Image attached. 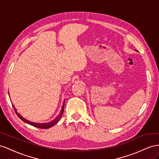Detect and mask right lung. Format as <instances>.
<instances>
[{
	"label": "right lung",
	"instance_id": "right-lung-1",
	"mask_svg": "<svg viewBox=\"0 0 159 159\" xmlns=\"http://www.w3.org/2000/svg\"><path fill=\"white\" fill-rule=\"evenodd\" d=\"M12 106H13V108H14V110L15 111L16 114L18 115V116H19L22 121H24L25 122H26V123L29 124V125H30L33 126H35V127L40 128V129H48V128H50V127H52V126H54V125H56V124L57 123V122L60 120L61 118L62 117V114H63V112H64L65 101H64V102H63V105H62V109H61V111L60 114L58 115L53 120L48 122V123H37V122H30V121H29V120H26V119H25V118L22 117L20 114H19V113H18V112H16V109L15 108V106L13 105H12Z\"/></svg>",
	"mask_w": 159,
	"mask_h": 159
}]
</instances>
